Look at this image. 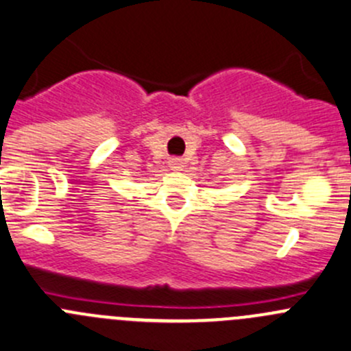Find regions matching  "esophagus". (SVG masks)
Wrapping results in <instances>:
<instances>
[{
	"mask_svg": "<svg viewBox=\"0 0 351 351\" xmlns=\"http://www.w3.org/2000/svg\"><path fill=\"white\" fill-rule=\"evenodd\" d=\"M180 164H182V162H180L179 158H172V160H171V167L172 169H180Z\"/></svg>",
	"mask_w": 351,
	"mask_h": 351,
	"instance_id": "esophagus-1",
	"label": "esophagus"
}]
</instances>
